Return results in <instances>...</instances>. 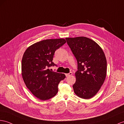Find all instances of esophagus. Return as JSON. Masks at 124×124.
I'll use <instances>...</instances> for the list:
<instances>
[{"label": "esophagus", "instance_id": "esophagus-1", "mask_svg": "<svg viewBox=\"0 0 124 124\" xmlns=\"http://www.w3.org/2000/svg\"><path fill=\"white\" fill-rule=\"evenodd\" d=\"M72 72H69V73H68V74H66L65 75H66V77H68V76H70V75H72Z\"/></svg>", "mask_w": 124, "mask_h": 124}]
</instances>
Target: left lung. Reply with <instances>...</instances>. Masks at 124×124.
I'll return each instance as SVG.
<instances>
[{
	"mask_svg": "<svg viewBox=\"0 0 124 124\" xmlns=\"http://www.w3.org/2000/svg\"><path fill=\"white\" fill-rule=\"evenodd\" d=\"M66 40L77 62L76 82L73 89L83 99L93 97L103 84L107 72V61L101 48L85 37L66 38Z\"/></svg>",
	"mask_w": 124,
	"mask_h": 124,
	"instance_id": "1",
	"label": "left lung"
}]
</instances>
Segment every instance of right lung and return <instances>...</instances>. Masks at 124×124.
<instances>
[{"label": "right lung", "mask_w": 124, "mask_h": 124, "mask_svg": "<svg viewBox=\"0 0 124 124\" xmlns=\"http://www.w3.org/2000/svg\"><path fill=\"white\" fill-rule=\"evenodd\" d=\"M66 43L65 39H46L31 45L24 53L22 74L26 86L36 97L42 101L55 96L58 85L66 76L51 71L56 66L53 62L55 51Z\"/></svg>", "instance_id": "obj_1"}]
</instances>
